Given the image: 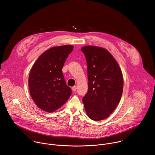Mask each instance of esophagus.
<instances>
[{"label": "esophagus", "instance_id": "34e87169", "mask_svg": "<svg viewBox=\"0 0 155 155\" xmlns=\"http://www.w3.org/2000/svg\"><path fill=\"white\" fill-rule=\"evenodd\" d=\"M72 90L73 91H75L77 90V86H73V87H72Z\"/></svg>", "mask_w": 155, "mask_h": 155}]
</instances>
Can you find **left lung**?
<instances>
[{
  "mask_svg": "<svg viewBox=\"0 0 155 155\" xmlns=\"http://www.w3.org/2000/svg\"><path fill=\"white\" fill-rule=\"evenodd\" d=\"M87 62L88 90L83 97L90 118L99 121L108 117L118 105L123 90L119 65L107 50L85 46L81 48Z\"/></svg>",
  "mask_w": 155,
  "mask_h": 155,
  "instance_id": "1",
  "label": "left lung"
}]
</instances>
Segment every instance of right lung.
Instances as JSON below:
<instances>
[{
    "label": "right lung",
    "instance_id": "add662e5",
    "mask_svg": "<svg viewBox=\"0 0 155 155\" xmlns=\"http://www.w3.org/2000/svg\"><path fill=\"white\" fill-rule=\"evenodd\" d=\"M72 45L51 48L37 59L29 76L31 96L38 108L53 112L68 100L72 90L65 83L62 69Z\"/></svg>",
    "mask_w": 155,
    "mask_h": 155
}]
</instances>
